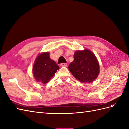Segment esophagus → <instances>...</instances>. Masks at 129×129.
Instances as JSON below:
<instances>
[{
    "instance_id": "obj_1",
    "label": "esophagus",
    "mask_w": 129,
    "mask_h": 129,
    "mask_svg": "<svg viewBox=\"0 0 129 129\" xmlns=\"http://www.w3.org/2000/svg\"><path fill=\"white\" fill-rule=\"evenodd\" d=\"M60 66L61 67H66L67 66V64L66 63H61Z\"/></svg>"
}]
</instances>
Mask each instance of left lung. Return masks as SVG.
Here are the masks:
<instances>
[{"label": "left lung", "instance_id": "8db88e82", "mask_svg": "<svg viewBox=\"0 0 129 129\" xmlns=\"http://www.w3.org/2000/svg\"><path fill=\"white\" fill-rule=\"evenodd\" d=\"M99 68L96 56L87 49L75 52L74 61L68 66L73 76L82 83H90L95 80L99 74Z\"/></svg>", "mask_w": 129, "mask_h": 129}]
</instances>
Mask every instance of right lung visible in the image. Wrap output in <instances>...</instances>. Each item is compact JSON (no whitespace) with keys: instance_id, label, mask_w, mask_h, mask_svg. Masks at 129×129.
Returning a JSON list of instances; mask_svg holds the SVG:
<instances>
[{"instance_id":"obj_1","label":"right lung","mask_w":129,"mask_h":129,"mask_svg":"<svg viewBox=\"0 0 129 129\" xmlns=\"http://www.w3.org/2000/svg\"><path fill=\"white\" fill-rule=\"evenodd\" d=\"M58 70L59 66L50 59L49 53L44 52L37 57L33 67V73L37 81L46 84Z\"/></svg>"}]
</instances>
